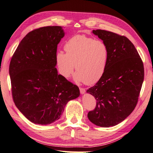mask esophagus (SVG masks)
<instances>
[{"label": "esophagus", "instance_id": "34e87169", "mask_svg": "<svg viewBox=\"0 0 153 153\" xmlns=\"http://www.w3.org/2000/svg\"><path fill=\"white\" fill-rule=\"evenodd\" d=\"M80 89V94H84L85 93V88H79Z\"/></svg>", "mask_w": 153, "mask_h": 153}]
</instances>
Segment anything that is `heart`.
Masks as SVG:
<instances>
[{
	"mask_svg": "<svg viewBox=\"0 0 153 153\" xmlns=\"http://www.w3.org/2000/svg\"><path fill=\"white\" fill-rule=\"evenodd\" d=\"M64 49L66 53L59 51L55 54L62 76L68 78L75 67L74 80L77 82L94 85L102 77L108 60V48L104 42L77 35L68 40Z\"/></svg>",
	"mask_w": 153,
	"mask_h": 153,
	"instance_id": "heart-1",
	"label": "heart"
}]
</instances>
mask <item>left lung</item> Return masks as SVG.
I'll list each match as a JSON object with an SVG mask.
<instances>
[{
  "label": "left lung",
  "mask_w": 153,
  "mask_h": 153,
  "mask_svg": "<svg viewBox=\"0 0 153 153\" xmlns=\"http://www.w3.org/2000/svg\"><path fill=\"white\" fill-rule=\"evenodd\" d=\"M108 48V60L102 77L87 90L96 100L88 114L96 126L109 127L132 113L144 80V67L135 46L126 37L102 30H92Z\"/></svg>",
  "instance_id": "1"
}]
</instances>
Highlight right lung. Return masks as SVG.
<instances>
[{"instance_id": "add662e5", "label": "right lung", "mask_w": 153, "mask_h": 153, "mask_svg": "<svg viewBox=\"0 0 153 153\" xmlns=\"http://www.w3.org/2000/svg\"><path fill=\"white\" fill-rule=\"evenodd\" d=\"M65 34L61 26L34 30L22 39L11 59L9 74L14 104L35 124L58 120L68 102L80 96L79 87L56 68L57 45Z\"/></svg>"}]
</instances>
